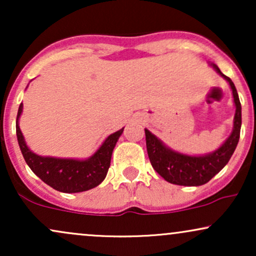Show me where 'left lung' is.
Returning a JSON list of instances; mask_svg holds the SVG:
<instances>
[{
	"instance_id": "8db88e82",
	"label": "left lung",
	"mask_w": 256,
	"mask_h": 256,
	"mask_svg": "<svg viewBox=\"0 0 256 256\" xmlns=\"http://www.w3.org/2000/svg\"><path fill=\"white\" fill-rule=\"evenodd\" d=\"M210 66L213 67L214 71L228 82L232 90L234 104L236 107L234 128L230 136L226 138L225 142L218 149L204 155H189L174 150L150 131L144 128L146 152L152 168L168 183L183 186H200L208 183L228 162L240 140L242 107L238 94L231 79L222 74L216 64H210Z\"/></svg>"
}]
</instances>
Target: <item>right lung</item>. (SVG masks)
<instances>
[{
  "instance_id": "1",
  "label": "right lung",
  "mask_w": 256,
  "mask_h": 256,
  "mask_svg": "<svg viewBox=\"0 0 256 256\" xmlns=\"http://www.w3.org/2000/svg\"><path fill=\"white\" fill-rule=\"evenodd\" d=\"M22 113V104L19 106L16 116V137L20 150L32 172L46 184L61 192H82L98 186L104 182L110 166L114 146L122 136L124 128L114 132L104 140L101 146L90 158H64L40 156L28 148L19 126Z\"/></svg>"
}]
</instances>
